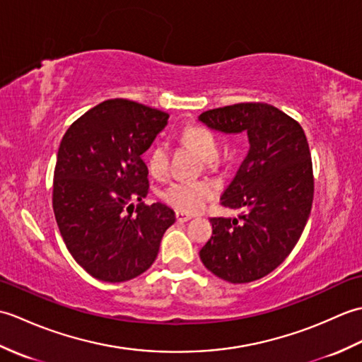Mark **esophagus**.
Segmentation results:
<instances>
[{"label": "esophagus", "mask_w": 362, "mask_h": 362, "mask_svg": "<svg viewBox=\"0 0 362 362\" xmlns=\"http://www.w3.org/2000/svg\"><path fill=\"white\" fill-rule=\"evenodd\" d=\"M175 219H177V222H187V221L191 219V216H189V214H187V213L177 211L175 213Z\"/></svg>", "instance_id": "1"}]
</instances>
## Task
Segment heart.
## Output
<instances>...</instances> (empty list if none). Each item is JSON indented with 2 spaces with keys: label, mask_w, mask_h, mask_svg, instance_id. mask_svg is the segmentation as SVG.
Returning a JSON list of instances; mask_svg holds the SVG:
<instances>
[{
  "label": "heart",
  "mask_w": 362,
  "mask_h": 362,
  "mask_svg": "<svg viewBox=\"0 0 362 362\" xmlns=\"http://www.w3.org/2000/svg\"><path fill=\"white\" fill-rule=\"evenodd\" d=\"M180 141L197 157L210 161L218 156V140L209 129L202 126H187L182 130ZM149 173L163 177L168 171V148L163 143H153L144 153ZM216 196V189L209 182H174L161 191V199L182 213H199Z\"/></svg>",
  "instance_id": "heart-1"
}]
</instances>
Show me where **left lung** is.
I'll list each match as a JSON object with an SVG mask.
<instances>
[{"instance_id":"left-lung-1","label":"left lung","mask_w":362,"mask_h":362,"mask_svg":"<svg viewBox=\"0 0 362 362\" xmlns=\"http://www.w3.org/2000/svg\"><path fill=\"white\" fill-rule=\"evenodd\" d=\"M199 121L226 134L247 132L250 148L221 205L240 221L211 218L213 235L199 252L204 266L230 283H249L279 267L308 222L314 175L308 140L289 115L266 103L204 112Z\"/></svg>"}]
</instances>
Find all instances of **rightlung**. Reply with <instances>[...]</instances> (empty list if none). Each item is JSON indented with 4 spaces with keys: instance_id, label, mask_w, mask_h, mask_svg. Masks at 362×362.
Returning a JSON list of instances; mask_svg holds the SVG:
<instances>
[{
    "instance_id": "right-lung-1",
    "label": "right lung",
    "mask_w": 362,
    "mask_h": 362,
    "mask_svg": "<svg viewBox=\"0 0 362 362\" xmlns=\"http://www.w3.org/2000/svg\"><path fill=\"white\" fill-rule=\"evenodd\" d=\"M169 115L129 99H107L76 119L59 146L52 209L66 249L98 280L119 283L152 266L175 214L149 193L141 158ZM141 202L134 207L129 202Z\"/></svg>"
}]
</instances>
